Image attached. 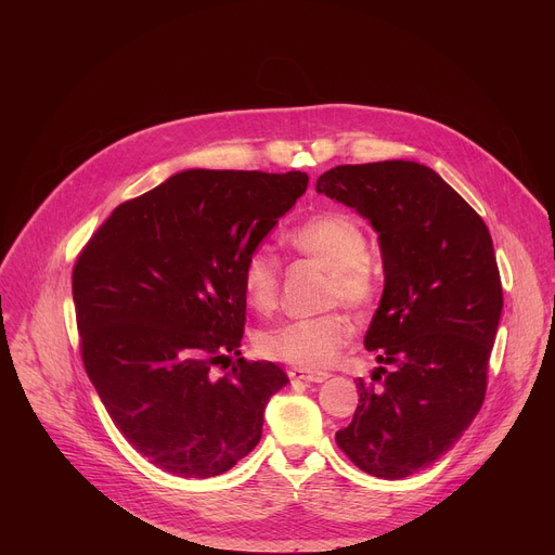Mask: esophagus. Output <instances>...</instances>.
I'll return each instance as SVG.
<instances>
[{"mask_svg":"<svg viewBox=\"0 0 555 555\" xmlns=\"http://www.w3.org/2000/svg\"><path fill=\"white\" fill-rule=\"evenodd\" d=\"M287 375L292 379H300V382H325L330 377V373H323V371H309V369H300V366H294L287 371Z\"/></svg>","mask_w":555,"mask_h":555,"instance_id":"1","label":"esophagus"}]
</instances>
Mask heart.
Instances as JSON below:
<instances>
[{"instance_id":"b5f03b06","label":"heart","mask_w":555,"mask_h":555,"mask_svg":"<svg viewBox=\"0 0 555 555\" xmlns=\"http://www.w3.org/2000/svg\"><path fill=\"white\" fill-rule=\"evenodd\" d=\"M289 246L330 272V300L362 311L377 294V279L369 261V242L362 228L347 215H315L287 234ZM242 289L248 305L272 311L279 298V266L266 250H255L242 266ZM351 336L340 313L313 315L274 325L257 336L261 356L300 369H325L336 362Z\"/></svg>"}]
</instances>
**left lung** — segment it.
<instances>
[{"instance_id":"obj_1","label":"left lung","mask_w":555,"mask_h":555,"mask_svg":"<svg viewBox=\"0 0 555 555\" xmlns=\"http://www.w3.org/2000/svg\"><path fill=\"white\" fill-rule=\"evenodd\" d=\"M315 191L371 223L384 270L364 336L379 366L356 379L360 406L336 443L366 474L404 479L446 454L483 404L503 311L492 236L420 163L343 165Z\"/></svg>"}]
</instances>
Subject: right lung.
Masks as SVG:
<instances>
[{
    "instance_id": "1",
    "label": "right lung",
    "mask_w": 555,
    "mask_h": 555,
    "mask_svg": "<svg viewBox=\"0 0 555 555\" xmlns=\"http://www.w3.org/2000/svg\"><path fill=\"white\" fill-rule=\"evenodd\" d=\"M307 182L300 171L186 169L120 204L78 257L72 296L86 371L155 467L208 479L259 443L266 406L289 377L240 358L242 266Z\"/></svg>"
}]
</instances>
